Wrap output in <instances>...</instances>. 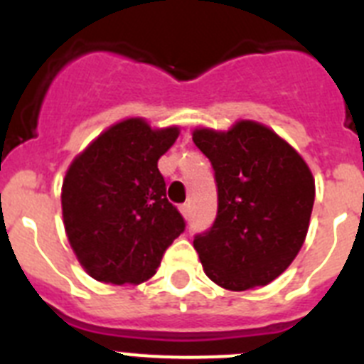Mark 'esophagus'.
I'll return each mask as SVG.
<instances>
[{"label": "esophagus", "instance_id": "esophagus-1", "mask_svg": "<svg viewBox=\"0 0 364 364\" xmlns=\"http://www.w3.org/2000/svg\"><path fill=\"white\" fill-rule=\"evenodd\" d=\"M180 213L184 215L186 220H189V217H191V205H189V204L180 205Z\"/></svg>", "mask_w": 364, "mask_h": 364}]
</instances>
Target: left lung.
I'll use <instances>...</instances> for the list:
<instances>
[{
	"label": "left lung",
	"mask_w": 364,
	"mask_h": 364,
	"mask_svg": "<svg viewBox=\"0 0 364 364\" xmlns=\"http://www.w3.org/2000/svg\"><path fill=\"white\" fill-rule=\"evenodd\" d=\"M210 159L218 191L213 226L193 240L204 273L231 291L269 284L306 239L315 180L301 154L275 131L239 120L228 131H193Z\"/></svg>",
	"instance_id": "obj_1"
}]
</instances>
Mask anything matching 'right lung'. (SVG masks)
Instances as JSON below:
<instances>
[{
	"label": "right lung",
	"mask_w": 364,
	"mask_h": 364,
	"mask_svg": "<svg viewBox=\"0 0 364 364\" xmlns=\"http://www.w3.org/2000/svg\"><path fill=\"white\" fill-rule=\"evenodd\" d=\"M178 134L176 125L153 129L144 118H127L70 162L62 186L63 224L74 255L96 281H147L184 231L159 171V159Z\"/></svg>",
	"instance_id": "1"
}]
</instances>
